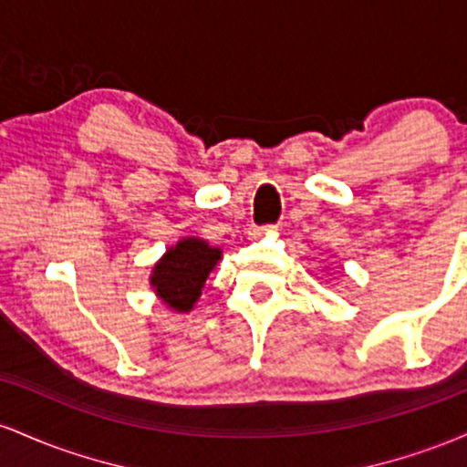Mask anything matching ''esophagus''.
Masks as SVG:
<instances>
[{
	"label": "esophagus",
	"instance_id": "obj_1",
	"mask_svg": "<svg viewBox=\"0 0 467 467\" xmlns=\"http://www.w3.org/2000/svg\"><path fill=\"white\" fill-rule=\"evenodd\" d=\"M250 234H252V237H259V234H264V230H261V228H252Z\"/></svg>",
	"mask_w": 467,
	"mask_h": 467
}]
</instances>
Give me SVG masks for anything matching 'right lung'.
<instances>
[{
	"instance_id": "1",
	"label": "right lung",
	"mask_w": 467,
	"mask_h": 467,
	"mask_svg": "<svg viewBox=\"0 0 467 467\" xmlns=\"http://www.w3.org/2000/svg\"><path fill=\"white\" fill-rule=\"evenodd\" d=\"M219 259H222V250L211 248L206 241L182 239L153 267L151 285L155 287V294L171 309L189 312L192 303L200 298L203 283Z\"/></svg>"
}]
</instances>
